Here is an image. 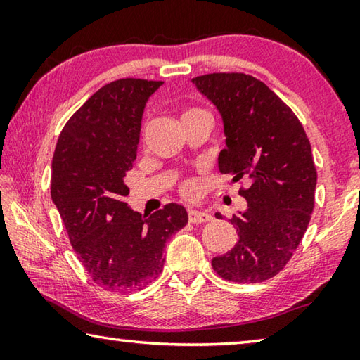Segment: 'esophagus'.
Returning a JSON list of instances; mask_svg holds the SVG:
<instances>
[{
  "label": "esophagus",
  "mask_w": 360,
  "mask_h": 360,
  "mask_svg": "<svg viewBox=\"0 0 360 360\" xmlns=\"http://www.w3.org/2000/svg\"><path fill=\"white\" fill-rule=\"evenodd\" d=\"M212 216L206 211H200V210H188V222L192 224H203V222H210Z\"/></svg>",
  "instance_id": "obj_1"
}]
</instances>
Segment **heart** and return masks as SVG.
Wrapping results in <instances>:
<instances>
[{"instance_id": "1", "label": "heart", "mask_w": 360, "mask_h": 360, "mask_svg": "<svg viewBox=\"0 0 360 360\" xmlns=\"http://www.w3.org/2000/svg\"><path fill=\"white\" fill-rule=\"evenodd\" d=\"M198 112H203L202 109H197V108H191V109H186L184 112H182V119L188 117V115H193V114H198ZM181 192L186 195V197H193L195 193L198 192V184L197 181L193 179H187L181 184Z\"/></svg>"}]
</instances>
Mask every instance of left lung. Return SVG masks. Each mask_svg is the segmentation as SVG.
Wrapping results in <instances>:
<instances>
[{
	"label": "left lung",
	"instance_id": "obj_1",
	"mask_svg": "<svg viewBox=\"0 0 360 360\" xmlns=\"http://www.w3.org/2000/svg\"><path fill=\"white\" fill-rule=\"evenodd\" d=\"M192 82L222 115L227 148L219 172L249 182L240 191L246 211L230 219L240 240L212 268L227 281L262 283L283 270L308 229L318 181L311 144L292 109L259 79L212 72Z\"/></svg>",
	"mask_w": 360,
	"mask_h": 360
}]
</instances>
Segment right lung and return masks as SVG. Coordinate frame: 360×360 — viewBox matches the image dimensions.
<instances>
[{"instance_id": "add662e5", "label": "right lung", "mask_w": 360, "mask_h": 360, "mask_svg": "<svg viewBox=\"0 0 360 360\" xmlns=\"http://www.w3.org/2000/svg\"><path fill=\"white\" fill-rule=\"evenodd\" d=\"M162 81L119 79L66 122L52 158L51 197L89 276L111 292L139 290L163 270L167 240L187 224L184 206L154 214L125 203L149 96Z\"/></svg>"}]
</instances>
